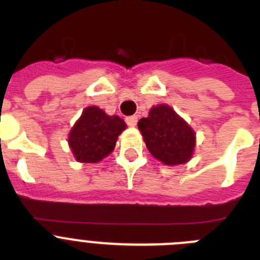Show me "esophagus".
<instances>
[{
  "label": "esophagus",
  "mask_w": 260,
  "mask_h": 260,
  "mask_svg": "<svg viewBox=\"0 0 260 260\" xmlns=\"http://www.w3.org/2000/svg\"><path fill=\"white\" fill-rule=\"evenodd\" d=\"M126 123L128 126H137L138 123V117L137 116H130V117H126Z\"/></svg>",
  "instance_id": "obj_1"
}]
</instances>
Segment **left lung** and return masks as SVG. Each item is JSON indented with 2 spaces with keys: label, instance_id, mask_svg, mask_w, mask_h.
<instances>
[{
  "label": "left lung",
  "instance_id": "8db88e82",
  "mask_svg": "<svg viewBox=\"0 0 260 260\" xmlns=\"http://www.w3.org/2000/svg\"><path fill=\"white\" fill-rule=\"evenodd\" d=\"M146 146L152 156L167 165L189 161L195 147L192 128L168 105L151 108L147 118L138 122Z\"/></svg>",
  "mask_w": 260,
  "mask_h": 260
}]
</instances>
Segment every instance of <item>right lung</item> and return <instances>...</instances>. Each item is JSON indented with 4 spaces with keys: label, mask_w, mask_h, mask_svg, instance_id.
<instances>
[{
    "label": "right lung",
    "mask_w": 260,
    "mask_h": 260,
    "mask_svg": "<svg viewBox=\"0 0 260 260\" xmlns=\"http://www.w3.org/2000/svg\"><path fill=\"white\" fill-rule=\"evenodd\" d=\"M126 123L118 116H108L98 107L83 110L69 135V144L80 162H98L109 155Z\"/></svg>",
    "instance_id": "add662e5"
}]
</instances>
